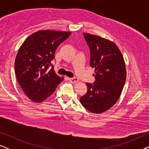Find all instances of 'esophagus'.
<instances>
[{"label": "esophagus", "instance_id": "obj_1", "mask_svg": "<svg viewBox=\"0 0 149 149\" xmlns=\"http://www.w3.org/2000/svg\"><path fill=\"white\" fill-rule=\"evenodd\" d=\"M69 80L72 83H77L79 81V79L77 77H73V78H69Z\"/></svg>", "mask_w": 149, "mask_h": 149}]
</instances>
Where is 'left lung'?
I'll return each mask as SVG.
<instances>
[{
	"mask_svg": "<svg viewBox=\"0 0 149 149\" xmlns=\"http://www.w3.org/2000/svg\"><path fill=\"white\" fill-rule=\"evenodd\" d=\"M90 49V66L95 81L87 83L86 94L80 97L83 107L93 113L107 111L119 98L126 80L125 61L118 47L111 40L83 33Z\"/></svg>",
	"mask_w": 149,
	"mask_h": 149,
	"instance_id": "8db88e82",
	"label": "left lung"
}]
</instances>
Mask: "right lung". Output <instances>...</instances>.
<instances>
[{"label":"right lung","mask_w":149,"mask_h":149,"mask_svg":"<svg viewBox=\"0 0 149 149\" xmlns=\"http://www.w3.org/2000/svg\"><path fill=\"white\" fill-rule=\"evenodd\" d=\"M70 32L40 30L26 38L19 49L15 60L17 81L25 94L35 102L50 96L64 77L58 76L52 61L56 49L68 38Z\"/></svg>","instance_id":"obj_1"}]
</instances>
